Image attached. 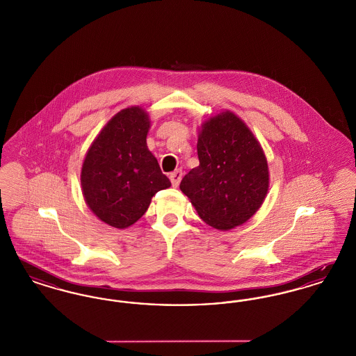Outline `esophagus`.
Listing matches in <instances>:
<instances>
[{"label": "esophagus", "mask_w": 356, "mask_h": 356, "mask_svg": "<svg viewBox=\"0 0 356 356\" xmlns=\"http://www.w3.org/2000/svg\"><path fill=\"white\" fill-rule=\"evenodd\" d=\"M181 177H183V172L181 170H175V172H172L170 175V183H172V186H177L180 184V180H181Z\"/></svg>", "instance_id": "34e87169"}]
</instances>
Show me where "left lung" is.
<instances>
[{"label": "left lung", "instance_id": "8db88e82", "mask_svg": "<svg viewBox=\"0 0 356 356\" xmlns=\"http://www.w3.org/2000/svg\"><path fill=\"white\" fill-rule=\"evenodd\" d=\"M199 167L180 183L208 225L228 231L251 219L264 202L270 172L254 134L231 111L205 120L197 138Z\"/></svg>", "mask_w": 356, "mask_h": 356}]
</instances>
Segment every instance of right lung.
<instances>
[{"label":"right lung","instance_id":"1","mask_svg":"<svg viewBox=\"0 0 356 356\" xmlns=\"http://www.w3.org/2000/svg\"><path fill=\"white\" fill-rule=\"evenodd\" d=\"M151 128L141 106L120 111L106 122L85 156L81 188L89 209L111 227L128 228L148 209L170 179L147 147Z\"/></svg>","mask_w":356,"mask_h":356}]
</instances>
